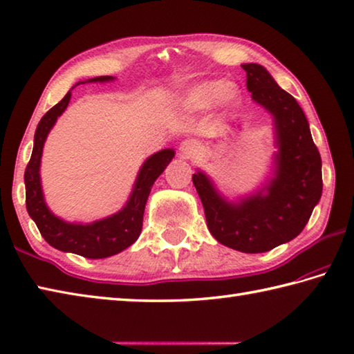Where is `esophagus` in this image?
I'll return each mask as SVG.
<instances>
[{"label":"esophagus","instance_id":"34e87169","mask_svg":"<svg viewBox=\"0 0 354 354\" xmlns=\"http://www.w3.org/2000/svg\"><path fill=\"white\" fill-rule=\"evenodd\" d=\"M198 151H200V145L194 138L185 140V142L180 145V154L183 157H194L198 154Z\"/></svg>","mask_w":354,"mask_h":354}]
</instances>
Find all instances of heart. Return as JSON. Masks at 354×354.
<instances>
[{
  "label": "heart",
  "mask_w": 354,
  "mask_h": 354,
  "mask_svg": "<svg viewBox=\"0 0 354 354\" xmlns=\"http://www.w3.org/2000/svg\"><path fill=\"white\" fill-rule=\"evenodd\" d=\"M240 89L234 83H226L225 80H206L197 83L185 92L182 103L191 111L206 109L214 104L218 111L228 112L239 103Z\"/></svg>",
  "instance_id": "1"
}]
</instances>
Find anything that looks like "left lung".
<instances>
[{
    "mask_svg": "<svg viewBox=\"0 0 354 354\" xmlns=\"http://www.w3.org/2000/svg\"><path fill=\"white\" fill-rule=\"evenodd\" d=\"M242 68L252 100L274 118V177L262 191L239 202L220 196L202 171L192 174V183L216 240L242 252H265L290 242L308 223L322 196V160L296 98L279 88L263 66Z\"/></svg>",
    "mask_w": 354,
    "mask_h": 354,
    "instance_id": "1",
    "label": "left lung"
}]
</instances>
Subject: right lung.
Returning a JSON list of instances; mask_svg holds the SVG:
<instances>
[{"mask_svg":"<svg viewBox=\"0 0 354 354\" xmlns=\"http://www.w3.org/2000/svg\"><path fill=\"white\" fill-rule=\"evenodd\" d=\"M111 80H114V77L104 75L91 78L88 82L104 83L111 82ZM71 95L69 91L62 102L46 112L37 126L33 151L24 172L26 208H28L29 216L38 226L46 242L53 248L64 252H73V254L88 259L111 257L128 248L138 239L143 226L146 200L149 197L151 188L157 177L162 174L174 157V149H162L146 160L138 172L128 203L117 214L88 225L64 222L55 214H52L44 202L41 180H39V163H41L46 137H48L52 126L55 124L57 118L68 108Z\"/></svg>","mask_w":354,"mask_h":354,"instance_id":"1","label":"right lung"}]
</instances>
